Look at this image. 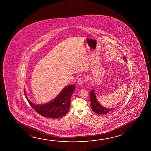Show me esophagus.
Wrapping results in <instances>:
<instances>
[{
    "mask_svg": "<svg viewBox=\"0 0 151 151\" xmlns=\"http://www.w3.org/2000/svg\"><path fill=\"white\" fill-rule=\"evenodd\" d=\"M87 79L86 78H79L77 81V84L79 85H81L83 84L84 81H87Z\"/></svg>",
    "mask_w": 151,
    "mask_h": 151,
    "instance_id": "obj_1",
    "label": "esophagus"
}]
</instances>
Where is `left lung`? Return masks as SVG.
<instances>
[{
    "instance_id": "8db88e82",
    "label": "left lung",
    "mask_w": 151,
    "mask_h": 151,
    "mask_svg": "<svg viewBox=\"0 0 151 151\" xmlns=\"http://www.w3.org/2000/svg\"><path fill=\"white\" fill-rule=\"evenodd\" d=\"M123 58L124 60L126 61V58L124 57ZM90 99L91 101L90 105H91V108L93 111L95 112L96 114H106L108 112L111 111L112 110H114V108L109 109V108L104 107L98 102L94 90H92L90 92Z\"/></svg>"
}]
</instances>
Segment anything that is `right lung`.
Here are the masks:
<instances>
[{"label": "right lung", "mask_w": 151, "mask_h": 151, "mask_svg": "<svg viewBox=\"0 0 151 151\" xmlns=\"http://www.w3.org/2000/svg\"><path fill=\"white\" fill-rule=\"evenodd\" d=\"M75 89V85L68 86L64 88L52 101L42 105L32 103L28 99L27 96L26 97L31 107L41 116L53 119L61 118L66 114L70 109V97L74 92ZM24 93H26L25 91Z\"/></svg>", "instance_id": "add662e5"}]
</instances>
